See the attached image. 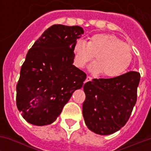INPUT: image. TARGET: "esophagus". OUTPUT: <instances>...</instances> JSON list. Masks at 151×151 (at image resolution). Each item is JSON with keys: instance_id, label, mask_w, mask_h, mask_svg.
I'll return each mask as SVG.
<instances>
[{"instance_id": "34e87169", "label": "esophagus", "mask_w": 151, "mask_h": 151, "mask_svg": "<svg viewBox=\"0 0 151 151\" xmlns=\"http://www.w3.org/2000/svg\"><path fill=\"white\" fill-rule=\"evenodd\" d=\"M91 80H92L91 77H90V76H87V77H86V82H90V81H91Z\"/></svg>"}]
</instances>
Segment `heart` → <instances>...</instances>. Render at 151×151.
Instances as JSON below:
<instances>
[{"instance_id": "1", "label": "heart", "mask_w": 151, "mask_h": 151, "mask_svg": "<svg viewBox=\"0 0 151 151\" xmlns=\"http://www.w3.org/2000/svg\"><path fill=\"white\" fill-rule=\"evenodd\" d=\"M73 52L75 63L80 68L85 67L95 56L92 69L101 73L105 78L121 75L129 65L132 58L130 47L113 35L97 34L88 43L82 40L75 43Z\"/></svg>"}]
</instances>
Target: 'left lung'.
Segmentation results:
<instances>
[{
    "mask_svg": "<svg viewBox=\"0 0 151 151\" xmlns=\"http://www.w3.org/2000/svg\"><path fill=\"white\" fill-rule=\"evenodd\" d=\"M140 73L129 71L112 78H95L83 86L82 115L90 130L108 135L126 124L137 102Z\"/></svg>",
    "mask_w": 151,
    "mask_h": 151,
    "instance_id": "1",
    "label": "left lung"
}]
</instances>
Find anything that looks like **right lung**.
Instances as JSON below:
<instances>
[{
    "mask_svg": "<svg viewBox=\"0 0 151 151\" xmlns=\"http://www.w3.org/2000/svg\"><path fill=\"white\" fill-rule=\"evenodd\" d=\"M84 33L78 26L53 25L28 51L16 86L18 111L28 123L54 122L86 74L73 65V47Z\"/></svg>",
    "mask_w": 151,
    "mask_h": 151,
    "instance_id": "right-lung-1",
    "label": "right lung"
}]
</instances>
